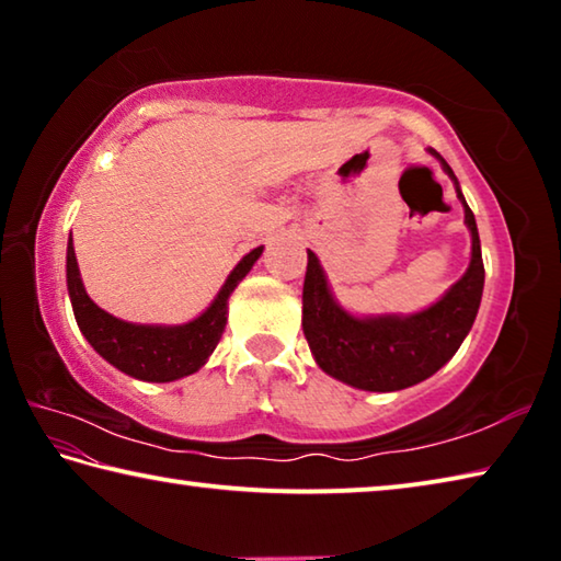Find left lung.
I'll return each instance as SVG.
<instances>
[{"label": "left lung", "mask_w": 561, "mask_h": 561, "mask_svg": "<svg viewBox=\"0 0 561 561\" xmlns=\"http://www.w3.org/2000/svg\"><path fill=\"white\" fill-rule=\"evenodd\" d=\"M431 153L440 160L443 170L455 183L465 210V225L472 237L470 267L445 291L440 301L411 317L383 314L358 319L341 309L331 297L317 254L307 252L309 262L301 294L304 336L321 371L360 391H401L425 381L455 356L478 317L482 287H485L478 225L450 165L435 150Z\"/></svg>", "instance_id": "left-lung-1"}]
</instances>
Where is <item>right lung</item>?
Segmentation results:
<instances>
[{"label": "right lung", "mask_w": 561, "mask_h": 561, "mask_svg": "<svg viewBox=\"0 0 561 561\" xmlns=\"http://www.w3.org/2000/svg\"><path fill=\"white\" fill-rule=\"evenodd\" d=\"M262 250L264 247H257V250L244 254L222 284V289L217 291L215 301L201 317L180 327H153L130 324V321L116 319L108 311H103L99 304H93L83 289L79 262H76L73 252V237H69L66 284H69L76 324L89 339V344L118 371L140 378V381H178V378L195 374L210 358L227 324V299H230L237 284L247 277L252 264L260 260Z\"/></svg>", "instance_id": "right-lung-1"}]
</instances>
